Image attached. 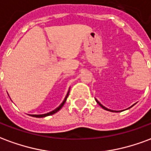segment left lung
Masks as SVG:
<instances>
[{
    "label": "left lung",
    "instance_id": "8db88e82",
    "mask_svg": "<svg viewBox=\"0 0 151 151\" xmlns=\"http://www.w3.org/2000/svg\"><path fill=\"white\" fill-rule=\"evenodd\" d=\"M96 102L98 103V104L99 105V106H101L102 108H104V109H105V110H107V111H112V110H110V109H108V108H105L104 106H103V105H102L101 104H100V103H99V102L98 100H97V99H96Z\"/></svg>",
    "mask_w": 151,
    "mask_h": 151
}]
</instances>
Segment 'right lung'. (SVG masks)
Listing matches in <instances>:
<instances>
[{"label":"right lung","instance_id":"right-lung-1","mask_svg":"<svg viewBox=\"0 0 151 151\" xmlns=\"http://www.w3.org/2000/svg\"><path fill=\"white\" fill-rule=\"evenodd\" d=\"M69 92H68V94H67V95L65 96V99H64V101L62 102V104L60 105L58 108H56L55 110H53V111H50V112H48V113H46V114H42V115H30V116H34V117H38V118H41V117H45V116H51V115L55 114L56 112H57V111H59L60 109L62 108L63 106H64L65 103L66 102V99H67V97H68V95H69Z\"/></svg>","mask_w":151,"mask_h":151}]
</instances>
